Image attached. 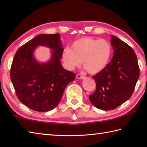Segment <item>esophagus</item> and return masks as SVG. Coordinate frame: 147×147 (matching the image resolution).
<instances>
[{
	"label": "esophagus",
	"instance_id": "obj_1",
	"mask_svg": "<svg viewBox=\"0 0 147 147\" xmlns=\"http://www.w3.org/2000/svg\"><path fill=\"white\" fill-rule=\"evenodd\" d=\"M76 78H78V79H84V78H85V76L82 75V74H76Z\"/></svg>",
	"mask_w": 147,
	"mask_h": 147
}]
</instances>
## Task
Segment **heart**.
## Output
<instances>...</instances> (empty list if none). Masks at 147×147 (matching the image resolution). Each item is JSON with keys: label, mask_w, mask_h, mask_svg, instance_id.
<instances>
[{"label": "heart", "mask_w": 147, "mask_h": 147, "mask_svg": "<svg viewBox=\"0 0 147 147\" xmlns=\"http://www.w3.org/2000/svg\"><path fill=\"white\" fill-rule=\"evenodd\" d=\"M112 55L110 43L105 39L82 38L74 41L70 48L62 52V59L70 70L80 66L89 73H100L108 65Z\"/></svg>", "instance_id": "b5f03b06"}]
</instances>
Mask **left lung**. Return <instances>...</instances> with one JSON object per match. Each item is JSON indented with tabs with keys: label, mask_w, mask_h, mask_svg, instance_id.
Masks as SVG:
<instances>
[{
	"label": "left lung",
	"mask_w": 147,
	"mask_h": 147,
	"mask_svg": "<svg viewBox=\"0 0 147 147\" xmlns=\"http://www.w3.org/2000/svg\"><path fill=\"white\" fill-rule=\"evenodd\" d=\"M113 58L108 65L93 76L96 91L89 96L92 104L102 110H111L128 100L139 77L134 50L117 37L111 36Z\"/></svg>",
	"instance_id": "left-lung-1"
}]
</instances>
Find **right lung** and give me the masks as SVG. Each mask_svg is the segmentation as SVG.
<instances>
[{
    "label": "right lung",
    "mask_w": 147,
    "mask_h": 147,
    "mask_svg": "<svg viewBox=\"0 0 147 147\" xmlns=\"http://www.w3.org/2000/svg\"><path fill=\"white\" fill-rule=\"evenodd\" d=\"M60 34H39L17 50L12 62L10 78L19 100L37 111L56 108L66 86L76 74L61 65L62 47ZM38 46L53 50L50 60L40 63L33 56Z\"/></svg>",
    "instance_id": "add662e5"
}]
</instances>
